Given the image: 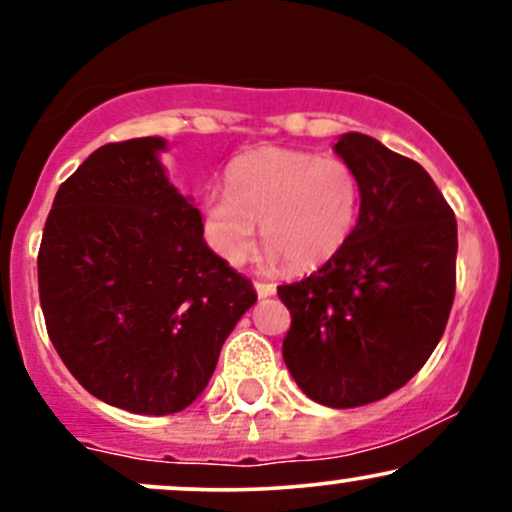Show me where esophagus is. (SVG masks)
Segmentation results:
<instances>
[{"instance_id": "1", "label": "esophagus", "mask_w": 512, "mask_h": 512, "mask_svg": "<svg viewBox=\"0 0 512 512\" xmlns=\"http://www.w3.org/2000/svg\"><path fill=\"white\" fill-rule=\"evenodd\" d=\"M255 291H257V296H260V298H267L276 291V286L269 284V281H255Z\"/></svg>"}]
</instances>
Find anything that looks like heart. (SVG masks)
<instances>
[{"label": "heart", "mask_w": 512, "mask_h": 512, "mask_svg": "<svg viewBox=\"0 0 512 512\" xmlns=\"http://www.w3.org/2000/svg\"><path fill=\"white\" fill-rule=\"evenodd\" d=\"M358 199V175L342 158L264 146L233 163L228 190L209 192L204 214L211 243L228 262L250 255L262 223L269 255L291 272H305L342 250Z\"/></svg>", "instance_id": "1"}]
</instances>
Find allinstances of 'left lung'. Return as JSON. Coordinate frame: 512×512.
<instances>
[{
	"mask_svg": "<svg viewBox=\"0 0 512 512\" xmlns=\"http://www.w3.org/2000/svg\"><path fill=\"white\" fill-rule=\"evenodd\" d=\"M334 151L356 170L358 221L315 274L281 284L286 368L315 402L351 409L407 385L433 354L455 301L457 221L431 175L378 139Z\"/></svg>",
	"mask_w": 512,
	"mask_h": 512,
	"instance_id": "left-lung-1",
	"label": "left lung"
}]
</instances>
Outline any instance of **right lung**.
<instances>
[{
    "label": "right lung",
    "instance_id": "right-lung-1",
    "mask_svg": "<svg viewBox=\"0 0 512 512\" xmlns=\"http://www.w3.org/2000/svg\"><path fill=\"white\" fill-rule=\"evenodd\" d=\"M158 137L93 151L62 182L38 250L50 342L93 397L166 416L207 387L257 301L204 243L202 214L170 185Z\"/></svg>",
    "mask_w": 512,
    "mask_h": 512
}]
</instances>
